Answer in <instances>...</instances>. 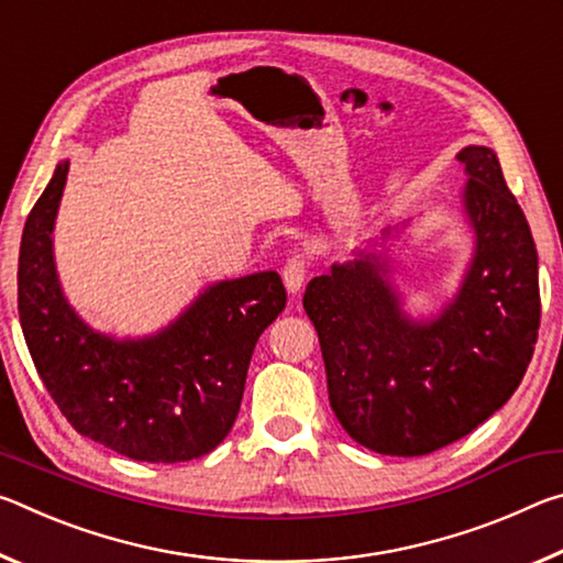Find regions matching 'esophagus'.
I'll return each mask as SVG.
<instances>
[{
	"instance_id": "1",
	"label": "esophagus",
	"mask_w": 563,
	"mask_h": 563,
	"mask_svg": "<svg viewBox=\"0 0 563 563\" xmlns=\"http://www.w3.org/2000/svg\"><path fill=\"white\" fill-rule=\"evenodd\" d=\"M305 273H308V263L302 255H290L288 263L283 265V283L288 292H298L305 283Z\"/></svg>"
}]
</instances>
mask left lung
I'll use <instances>...</instances> for the list:
<instances>
[{
  "instance_id": "8db88e82",
  "label": "left lung",
  "mask_w": 563,
  "mask_h": 563,
  "mask_svg": "<svg viewBox=\"0 0 563 563\" xmlns=\"http://www.w3.org/2000/svg\"><path fill=\"white\" fill-rule=\"evenodd\" d=\"M456 161L474 255L440 316L407 318L389 261L375 251L305 288L332 412L379 454L422 456L462 440L514 395L537 345L539 258L527 218L492 148L466 146Z\"/></svg>"
}]
</instances>
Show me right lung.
<instances>
[{
  "mask_svg": "<svg viewBox=\"0 0 563 563\" xmlns=\"http://www.w3.org/2000/svg\"><path fill=\"white\" fill-rule=\"evenodd\" d=\"M66 174L69 161H62L19 247V322L36 373L89 440L136 462L198 460L231 432L255 342L288 300L280 275L208 285L156 335L117 340L91 330L66 302L54 265Z\"/></svg>",
  "mask_w": 563,
  "mask_h": 563,
  "instance_id": "right-lung-1",
  "label": "right lung"
}]
</instances>
